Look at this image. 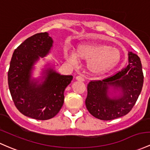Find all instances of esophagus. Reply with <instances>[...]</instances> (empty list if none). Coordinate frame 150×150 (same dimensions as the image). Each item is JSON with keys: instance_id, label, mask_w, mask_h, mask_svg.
Listing matches in <instances>:
<instances>
[{"instance_id": "obj_1", "label": "esophagus", "mask_w": 150, "mask_h": 150, "mask_svg": "<svg viewBox=\"0 0 150 150\" xmlns=\"http://www.w3.org/2000/svg\"><path fill=\"white\" fill-rule=\"evenodd\" d=\"M76 80H78V81L83 82L84 80H85V79H84L83 77L80 76V75H78V76H77V77H76Z\"/></svg>"}]
</instances>
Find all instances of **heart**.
<instances>
[{
    "instance_id": "heart-1",
    "label": "heart",
    "mask_w": 150,
    "mask_h": 150,
    "mask_svg": "<svg viewBox=\"0 0 150 150\" xmlns=\"http://www.w3.org/2000/svg\"><path fill=\"white\" fill-rule=\"evenodd\" d=\"M78 58L88 61L89 71L93 74H103L114 68L120 61V51L115 47L98 43H84L79 45L76 55L71 53L67 59L73 65L78 64Z\"/></svg>"
}]
</instances>
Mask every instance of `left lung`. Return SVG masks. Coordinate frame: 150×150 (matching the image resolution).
<instances>
[{"instance_id": "8db88e82", "label": "left lung", "mask_w": 150, "mask_h": 150, "mask_svg": "<svg viewBox=\"0 0 150 150\" xmlns=\"http://www.w3.org/2000/svg\"><path fill=\"white\" fill-rule=\"evenodd\" d=\"M143 82L140 58L135 53L129 52L126 67L103 80H92L88 83L85 100L87 109L93 116L102 120H111L124 116L136 103L142 91ZM116 91L119 92L118 96L116 95ZM113 92L115 96L111 97Z\"/></svg>"}]
</instances>
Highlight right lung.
Masks as SVG:
<instances>
[{
    "instance_id": "add662e5",
    "label": "right lung",
    "mask_w": 150,
    "mask_h": 150,
    "mask_svg": "<svg viewBox=\"0 0 150 150\" xmlns=\"http://www.w3.org/2000/svg\"><path fill=\"white\" fill-rule=\"evenodd\" d=\"M53 41L47 33L26 39L15 50L8 72V87L17 109L23 115L39 120L55 117L64 103V92L72 75H61L52 69L43 72L44 81L31 78L33 65L49 53Z\"/></svg>"
}]
</instances>
